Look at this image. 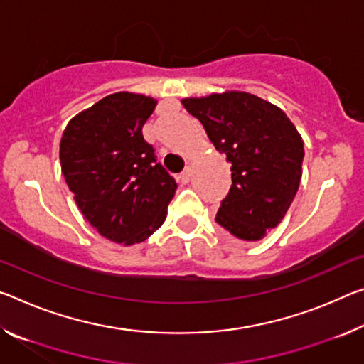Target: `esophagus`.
I'll return each instance as SVG.
<instances>
[{
	"label": "esophagus",
	"instance_id": "34e87169",
	"mask_svg": "<svg viewBox=\"0 0 364 364\" xmlns=\"http://www.w3.org/2000/svg\"><path fill=\"white\" fill-rule=\"evenodd\" d=\"M189 180H191V168L183 170V171L180 173V181L186 184V183H189Z\"/></svg>",
	"mask_w": 364,
	"mask_h": 364
}]
</instances>
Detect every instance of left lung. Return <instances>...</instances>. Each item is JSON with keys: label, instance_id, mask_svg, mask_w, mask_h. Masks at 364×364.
<instances>
[{"label": "left lung", "instance_id": "1", "mask_svg": "<svg viewBox=\"0 0 364 364\" xmlns=\"http://www.w3.org/2000/svg\"><path fill=\"white\" fill-rule=\"evenodd\" d=\"M181 103L232 164V188L215 222L238 240H262L285 217L301 180L304 149L295 124L279 107L247 92Z\"/></svg>", "mask_w": 364, "mask_h": 364}]
</instances>
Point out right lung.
Here are the masks:
<instances>
[{
  "label": "right lung",
  "mask_w": 364,
  "mask_h": 364,
  "mask_svg": "<svg viewBox=\"0 0 364 364\" xmlns=\"http://www.w3.org/2000/svg\"><path fill=\"white\" fill-rule=\"evenodd\" d=\"M155 105L152 97L117 92L69 121L60 142L61 171L77 207L118 245L147 240L176 191L142 136Z\"/></svg>",
  "instance_id": "obj_1"
}]
</instances>
